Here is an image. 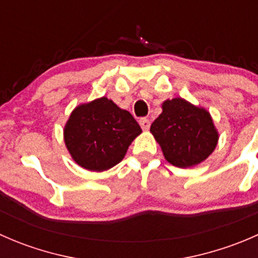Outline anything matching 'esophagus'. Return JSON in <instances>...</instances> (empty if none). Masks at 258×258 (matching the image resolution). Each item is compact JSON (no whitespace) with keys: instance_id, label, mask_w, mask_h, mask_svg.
Wrapping results in <instances>:
<instances>
[{"instance_id":"obj_1","label":"esophagus","mask_w":258,"mask_h":258,"mask_svg":"<svg viewBox=\"0 0 258 258\" xmlns=\"http://www.w3.org/2000/svg\"><path fill=\"white\" fill-rule=\"evenodd\" d=\"M140 126L142 127V130H145V131H147L148 128H150L151 123H150V119L146 118V117H144V118L140 119Z\"/></svg>"}]
</instances>
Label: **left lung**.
Returning <instances> with one entry per match:
<instances>
[{
	"label": "left lung",
	"instance_id": "1",
	"mask_svg": "<svg viewBox=\"0 0 258 258\" xmlns=\"http://www.w3.org/2000/svg\"><path fill=\"white\" fill-rule=\"evenodd\" d=\"M151 132L166 160L177 167H191L213 152L218 135L210 113L182 98L167 100Z\"/></svg>",
	"mask_w": 258,
	"mask_h": 258
}]
</instances>
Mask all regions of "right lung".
I'll list each match as a JSON object with an SVG mask.
<instances>
[{
  "label": "right lung",
  "instance_id": "obj_1",
  "mask_svg": "<svg viewBox=\"0 0 258 258\" xmlns=\"http://www.w3.org/2000/svg\"><path fill=\"white\" fill-rule=\"evenodd\" d=\"M141 132L128 111L102 97L75 108L64 127V144L83 168L105 171L121 162Z\"/></svg>",
  "mask_w": 258,
  "mask_h": 258
}]
</instances>
